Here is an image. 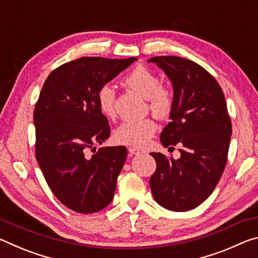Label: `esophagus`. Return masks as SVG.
Instances as JSON below:
<instances>
[{"instance_id":"esophagus-1","label":"esophagus","mask_w":258,"mask_h":258,"mask_svg":"<svg viewBox=\"0 0 258 258\" xmlns=\"http://www.w3.org/2000/svg\"><path fill=\"white\" fill-rule=\"evenodd\" d=\"M128 152H130V155H139V154H141V152H143L141 149H139V148H130L128 149Z\"/></svg>"}]
</instances>
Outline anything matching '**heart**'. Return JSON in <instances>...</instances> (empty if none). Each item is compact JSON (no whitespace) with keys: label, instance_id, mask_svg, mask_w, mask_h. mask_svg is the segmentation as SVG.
<instances>
[{"label":"heart","instance_id":"b5f03b06","mask_svg":"<svg viewBox=\"0 0 258 258\" xmlns=\"http://www.w3.org/2000/svg\"><path fill=\"white\" fill-rule=\"evenodd\" d=\"M123 84L134 92L148 99L151 111L158 117L167 116L173 106V95L167 89L160 86L158 75L151 69L139 66L124 77ZM100 111L108 118L116 116L115 91L111 86L104 85L98 93ZM157 125L154 119L124 120L115 132L117 142L126 146L142 147L155 134Z\"/></svg>","mask_w":258,"mask_h":258}]
</instances>
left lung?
<instances>
[{
    "label": "left lung",
    "mask_w": 258,
    "mask_h": 258,
    "mask_svg": "<svg viewBox=\"0 0 258 258\" xmlns=\"http://www.w3.org/2000/svg\"><path fill=\"white\" fill-rule=\"evenodd\" d=\"M148 62L156 63L173 86L171 121L160 134L161 145L182 146L178 159L151 154L157 163L150 178L152 196L168 211H191L212 195L228 158L232 126L223 91L191 60L164 55Z\"/></svg>",
    "instance_id": "1"
}]
</instances>
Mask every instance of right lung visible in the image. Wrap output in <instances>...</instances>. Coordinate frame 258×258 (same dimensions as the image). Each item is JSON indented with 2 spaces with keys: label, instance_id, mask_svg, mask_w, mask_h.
Returning <instances> with one entry per match:
<instances>
[{
  "label": "right lung",
  "instance_id": "obj_1",
  "mask_svg": "<svg viewBox=\"0 0 258 258\" xmlns=\"http://www.w3.org/2000/svg\"><path fill=\"white\" fill-rule=\"evenodd\" d=\"M137 60L84 56L54 69L42 87L34 109L36 159L53 195L72 211L99 212L113 198L127 149L102 147L90 155L110 135L98 93Z\"/></svg>",
  "mask_w": 258,
  "mask_h": 258
}]
</instances>
